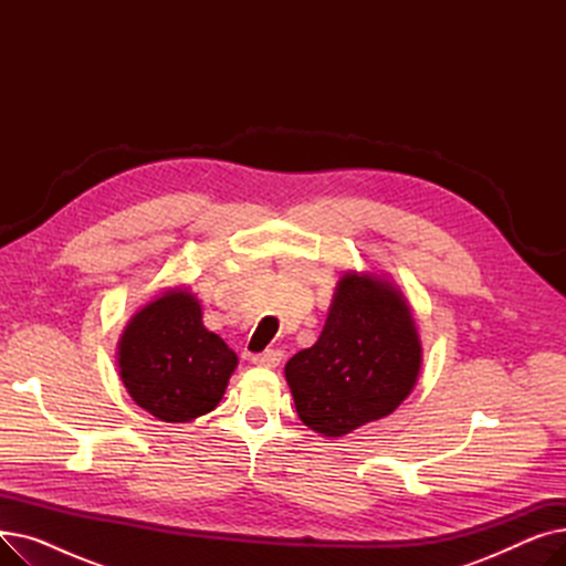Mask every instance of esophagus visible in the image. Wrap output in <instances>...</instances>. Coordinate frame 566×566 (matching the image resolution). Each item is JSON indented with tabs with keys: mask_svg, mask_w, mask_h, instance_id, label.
<instances>
[{
	"mask_svg": "<svg viewBox=\"0 0 566 566\" xmlns=\"http://www.w3.org/2000/svg\"><path fill=\"white\" fill-rule=\"evenodd\" d=\"M280 360H282V350H275V348L263 350V353H259V355H252V363H254L256 367H265V369L277 367Z\"/></svg>",
	"mask_w": 566,
	"mask_h": 566,
	"instance_id": "obj_1",
	"label": "esophagus"
}]
</instances>
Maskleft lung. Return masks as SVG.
<instances>
[{"instance_id":"left-lung-1","label":"left lung","mask_w":566,"mask_h":566,"mask_svg":"<svg viewBox=\"0 0 566 566\" xmlns=\"http://www.w3.org/2000/svg\"><path fill=\"white\" fill-rule=\"evenodd\" d=\"M422 342L401 289L385 275L344 273L314 346L284 367L295 410L323 438L388 418L412 392Z\"/></svg>"}]
</instances>
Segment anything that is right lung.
Returning <instances> with one entry per match:
<instances>
[{"label": "right lung", "instance_id": "obj_1", "mask_svg": "<svg viewBox=\"0 0 566 566\" xmlns=\"http://www.w3.org/2000/svg\"><path fill=\"white\" fill-rule=\"evenodd\" d=\"M188 286H171L142 305L116 346V365L133 401L171 424L211 412L238 365V355L203 325Z\"/></svg>", "mask_w": 566, "mask_h": 566}]
</instances>
